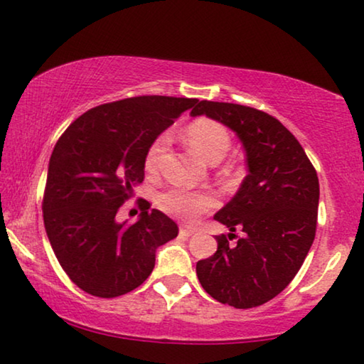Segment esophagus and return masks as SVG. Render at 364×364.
I'll return each mask as SVG.
<instances>
[{
	"label": "esophagus",
	"instance_id": "obj_1",
	"mask_svg": "<svg viewBox=\"0 0 364 364\" xmlns=\"http://www.w3.org/2000/svg\"><path fill=\"white\" fill-rule=\"evenodd\" d=\"M178 233H181V236H183V238H188V236H192L195 233V230L193 228H187V226H182Z\"/></svg>",
	"mask_w": 364,
	"mask_h": 364
}]
</instances>
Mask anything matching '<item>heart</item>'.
Returning <instances> with one entry per match:
<instances>
[{
	"label": "heart",
	"mask_w": 364,
	"mask_h": 364,
	"mask_svg": "<svg viewBox=\"0 0 364 364\" xmlns=\"http://www.w3.org/2000/svg\"><path fill=\"white\" fill-rule=\"evenodd\" d=\"M186 138L192 149L203 157L210 164H218L230 151V134L225 126L213 119H197L188 124ZM169 144V134H161L152 141L146 152V169L152 172L157 169L162 152ZM157 207L162 212L172 215L186 221L197 220L200 215L207 213L210 208L215 207V195L210 192H195L188 188L172 186L161 192L156 198Z\"/></svg>",
	"instance_id": "1"
}]
</instances>
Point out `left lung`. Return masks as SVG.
Returning <instances> with one entry per match:
<instances>
[{"label": "left lung", "instance_id": "left-lung-1", "mask_svg": "<svg viewBox=\"0 0 364 364\" xmlns=\"http://www.w3.org/2000/svg\"><path fill=\"white\" fill-rule=\"evenodd\" d=\"M191 114L228 126L243 144L247 166L240 191L215 213L231 233L217 236V252L197 262L198 281L221 304L257 307L289 286L314 243L317 172L291 131L271 114L207 100ZM236 228L245 235L231 245Z\"/></svg>", "mask_w": 364, "mask_h": 364}]
</instances>
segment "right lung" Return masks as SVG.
<instances>
[{
    "label": "right lung",
    "mask_w": 364,
    "mask_h": 364,
    "mask_svg": "<svg viewBox=\"0 0 364 364\" xmlns=\"http://www.w3.org/2000/svg\"><path fill=\"white\" fill-rule=\"evenodd\" d=\"M197 98L133 97L78 117L52 151L42 202L44 226L62 269L82 291L112 299L139 287L156 250L177 223L146 202L136 223L117 213L144 181L147 147Z\"/></svg>",
    "instance_id": "obj_1"
}]
</instances>
